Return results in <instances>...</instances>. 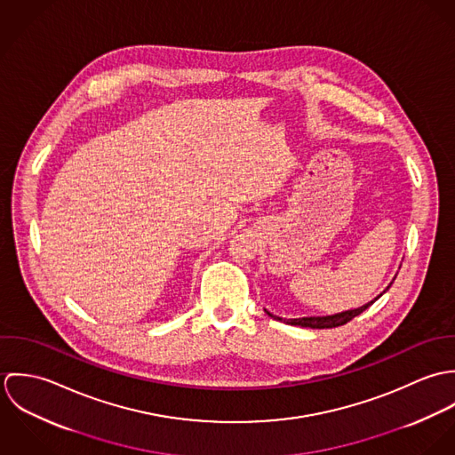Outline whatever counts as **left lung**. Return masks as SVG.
<instances>
[{
    "label": "left lung",
    "mask_w": 455,
    "mask_h": 455,
    "mask_svg": "<svg viewBox=\"0 0 455 455\" xmlns=\"http://www.w3.org/2000/svg\"><path fill=\"white\" fill-rule=\"evenodd\" d=\"M389 287H387V289H389ZM387 289H386V291H387ZM386 291H384V292H386ZM380 296H382V294H380ZM380 296H379V298H380ZM371 305H373V301L368 303V305H364V307H361V308L347 310V312H341V314H336V315H327V317H303V319H280V317H275V319L283 321V323H287V324L291 325H301V327H312V329H329V327H338V325L350 323L354 317L361 315V314H363L368 307H371ZM267 315H271V314H267ZM271 317H273V315H271Z\"/></svg>",
    "instance_id": "8db88e82"
}]
</instances>
